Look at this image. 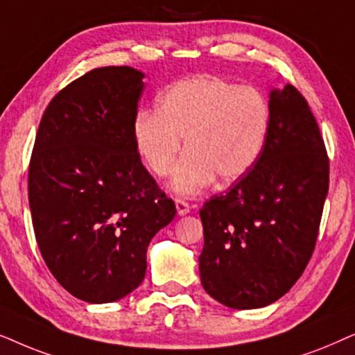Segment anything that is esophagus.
<instances>
[{"label":"esophagus","mask_w":355,"mask_h":355,"mask_svg":"<svg viewBox=\"0 0 355 355\" xmlns=\"http://www.w3.org/2000/svg\"><path fill=\"white\" fill-rule=\"evenodd\" d=\"M175 206H177L178 216H187L188 212L191 211V206L188 205L185 200H180V198H177V200H175Z\"/></svg>","instance_id":"esophagus-1"}]
</instances>
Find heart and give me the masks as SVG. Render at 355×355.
Returning <instances> with one entry per match:
<instances>
[{
	"instance_id": "b5f03b06",
	"label": "heart",
	"mask_w": 355,
	"mask_h": 355,
	"mask_svg": "<svg viewBox=\"0 0 355 355\" xmlns=\"http://www.w3.org/2000/svg\"><path fill=\"white\" fill-rule=\"evenodd\" d=\"M159 108L136 113L133 139L150 172L165 177L185 138L188 149L173 170L170 187L195 195L214 182L242 178L266 146L271 107L261 91L216 78L195 76L159 96Z\"/></svg>"
}]
</instances>
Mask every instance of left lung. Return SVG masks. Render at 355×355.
Returning <instances> with one entry per match:
<instances>
[{
  "label": "left lung",
  "instance_id": "8db88e82",
  "mask_svg": "<svg viewBox=\"0 0 355 355\" xmlns=\"http://www.w3.org/2000/svg\"><path fill=\"white\" fill-rule=\"evenodd\" d=\"M271 125L254 167L200 211L201 284L235 310L266 306L291 291L315 250L329 185L318 123L294 86L269 94Z\"/></svg>",
  "mask_w": 355,
  "mask_h": 355
}]
</instances>
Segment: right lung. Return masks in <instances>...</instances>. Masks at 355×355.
<instances>
[{
    "label": "right lung",
    "mask_w": 355,
    "mask_h": 355,
    "mask_svg": "<svg viewBox=\"0 0 355 355\" xmlns=\"http://www.w3.org/2000/svg\"><path fill=\"white\" fill-rule=\"evenodd\" d=\"M144 74L92 69L51 98L29 165V206L55 279L89 304L133 292L150 240L177 214L141 162L133 121Z\"/></svg>",
    "instance_id": "right-lung-1"
}]
</instances>
